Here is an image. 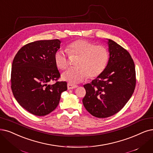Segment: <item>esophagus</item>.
<instances>
[{
  "mask_svg": "<svg viewBox=\"0 0 153 153\" xmlns=\"http://www.w3.org/2000/svg\"><path fill=\"white\" fill-rule=\"evenodd\" d=\"M67 87H68V90H70V89L76 88L77 87V85H74V84H71L70 83H68V85H67Z\"/></svg>",
  "mask_w": 153,
  "mask_h": 153,
  "instance_id": "obj_1",
  "label": "esophagus"
}]
</instances>
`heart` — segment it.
<instances>
[{
  "mask_svg": "<svg viewBox=\"0 0 153 153\" xmlns=\"http://www.w3.org/2000/svg\"><path fill=\"white\" fill-rule=\"evenodd\" d=\"M66 50L70 56H78L76 65L70 68L62 76L70 83H80L87 79L95 78L105 71L108 63L110 53L103 45L86 39H76L66 46ZM54 62L61 70H65L69 66V59L65 53L58 51L54 54Z\"/></svg>",
  "mask_w": 153,
  "mask_h": 153,
  "instance_id": "1",
  "label": "heart"
}]
</instances>
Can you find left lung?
I'll list each match as a JSON object with an SVG mask.
<instances>
[{
	"label": "left lung",
	"instance_id": "obj_1",
	"mask_svg": "<svg viewBox=\"0 0 153 153\" xmlns=\"http://www.w3.org/2000/svg\"><path fill=\"white\" fill-rule=\"evenodd\" d=\"M110 59L105 71L90 83L84 85L86 95L83 103L98 118L117 114L132 95L136 84V70L129 53L108 39Z\"/></svg>",
	"mask_w": 153,
	"mask_h": 153
}]
</instances>
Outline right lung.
I'll list each match as a JSON object with an SVG mask.
<instances>
[{
	"instance_id": "obj_1",
	"label": "right lung",
	"mask_w": 153,
	"mask_h": 153,
	"mask_svg": "<svg viewBox=\"0 0 153 153\" xmlns=\"http://www.w3.org/2000/svg\"><path fill=\"white\" fill-rule=\"evenodd\" d=\"M60 43L58 39L29 42L13 59L12 91L21 106L33 115L51 113L59 104L61 94L67 90V83L58 81L61 75L54 59ZM54 80V84H48Z\"/></svg>"
}]
</instances>
